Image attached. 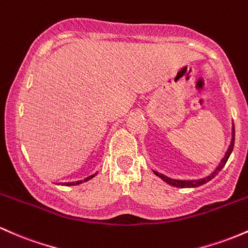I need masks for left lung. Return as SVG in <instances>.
Returning a JSON list of instances; mask_svg holds the SVG:
<instances>
[{
    "mask_svg": "<svg viewBox=\"0 0 248 248\" xmlns=\"http://www.w3.org/2000/svg\"><path fill=\"white\" fill-rule=\"evenodd\" d=\"M233 146H234V126H233V138H232V142H231V145L230 148H228L227 153H226L225 157L222 158V161H221L220 166L217 168V170H215L214 172H213L212 175L206 178H202V180H196V181H181V180H172V178H169L167 176H164V175L162 174H158V172L155 171V174L157 175L158 177H161L162 180L164 181V182L169 183V185L174 186V187H180V188H193V187H199V186H202L204 185V183H207L208 181L212 180V178H214L217 176V174L221 171V169H222L223 167H225L226 162L228 161V158H230L231 154H232V150H233Z\"/></svg>",
    "mask_w": 248,
    "mask_h": 248,
    "instance_id": "obj_1",
    "label": "left lung"
}]
</instances>
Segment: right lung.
<instances>
[{
  "instance_id": "add662e5",
  "label": "right lung",
  "mask_w": 248,
  "mask_h": 248,
  "mask_svg": "<svg viewBox=\"0 0 248 248\" xmlns=\"http://www.w3.org/2000/svg\"><path fill=\"white\" fill-rule=\"evenodd\" d=\"M92 177H94V175H92V176H90V177L85 178L84 181H78V182H68V183H65V185H66V186H77V185H80V183H82V182H86V181L91 180Z\"/></svg>"
}]
</instances>
